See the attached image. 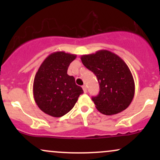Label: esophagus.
I'll return each mask as SVG.
<instances>
[{
    "label": "esophagus",
    "instance_id": "1",
    "mask_svg": "<svg viewBox=\"0 0 160 160\" xmlns=\"http://www.w3.org/2000/svg\"><path fill=\"white\" fill-rule=\"evenodd\" d=\"M82 89H83V92H87V88H86V85H83L82 86Z\"/></svg>",
    "mask_w": 160,
    "mask_h": 160
}]
</instances>
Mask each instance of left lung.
Instances as JSON below:
<instances>
[{"mask_svg": "<svg viewBox=\"0 0 160 160\" xmlns=\"http://www.w3.org/2000/svg\"><path fill=\"white\" fill-rule=\"evenodd\" d=\"M81 61L97 77L98 95L92 97L97 110L105 115H113L128 107L135 95V82L123 60L108 50L83 55Z\"/></svg>", "mask_w": 160, "mask_h": 160, "instance_id": "8db88e82", "label": "left lung"}]
</instances>
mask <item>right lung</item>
<instances>
[{
    "mask_svg": "<svg viewBox=\"0 0 160 160\" xmlns=\"http://www.w3.org/2000/svg\"><path fill=\"white\" fill-rule=\"evenodd\" d=\"M74 54L55 52L45 58L34 77L33 94L37 105L45 113L61 117L74 108L83 93L75 83L73 76L67 74L70 64L76 58Z\"/></svg>",
    "mask_w": 160,
    "mask_h": 160,
    "instance_id": "right-lung-1",
    "label": "right lung"
}]
</instances>
